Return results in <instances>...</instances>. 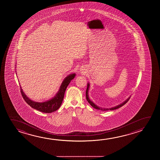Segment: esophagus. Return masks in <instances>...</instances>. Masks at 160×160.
Returning <instances> with one entry per match:
<instances>
[{"label": "esophagus", "mask_w": 160, "mask_h": 160, "mask_svg": "<svg viewBox=\"0 0 160 160\" xmlns=\"http://www.w3.org/2000/svg\"><path fill=\"white\" fill-rule=\"evenodd\" d=\"M80 70H81V71H82V69H81V68L80 69Z\"/></svg>", "instance_id": "esophagus-1"}]
</instances>
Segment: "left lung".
<instances>
[{
	"instance_id": "1",
	"label": "left lung",
	"mask_w": 160,
	"mask_h": 160,
	"mask_svg": "<svg viewBox=\"0 0 160 160\" xmlns=\"http://www.w3.org/2000/svg\"><path fill=\"white\" fill-rule=\"evenodd\" d=\"M89 86H90L89 83H88V85H87V90H86V98H87V101L88 102H89V104H90V105H92V107L94 108L97 109H98V110H103V111H106V110H115V109H118V108H121V107H122L123 105H124V104H126V102H128V101L129 99V98H130V97H129L126 100H125L124 102H122V103H121V104H119V105H117V106H115L114 107L110 108H100L99 107H98V106H97L95 104H94V102H92V100H90V99H89V94H88Z\"/></svg>"
}]
</instances>
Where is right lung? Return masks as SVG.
<instances>
[{
  "mask_svg": "<svg viewBox=\"0 0 160 160\" xmlns=\"http://www.w3.org/2000/svg\"><path fill=\"white\" fill-rule=\"evenodd\" d=\"M76 76L75 73H71L69 75L66 77L62 81V84L60 87L58 92H57L55 97L51 99L47 100L44 102H36L29 99V98L27 97L26 95L23 92V90L21 87V92L23 98L24 100L26 102L30 105L32 108H34L36 110L42 112L43 113H52L56 110H58L60 107L63 101L64 94L65 92L66 89L70 84V81Z\"/></svg>",
  "mask_w": 160,
  "mask_h": 160,
  "instance_id": "obj_1",
  "label": "right lung"
}]
</instances>
